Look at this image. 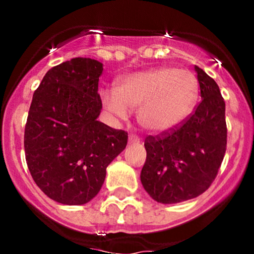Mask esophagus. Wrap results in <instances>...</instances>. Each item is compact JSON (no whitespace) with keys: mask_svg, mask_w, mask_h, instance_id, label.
Masks as SVG:
<instances>
[{"mask_svg":"<svg viewBox=\"0 0 254 254\" xmlns=\"http://www.w3.org/2000/svg\"><path fill=\"white\" fill-rule=\"evenodd\" d=\"M140 142V139L137 136H135V135H130L129 136V143H139Z\"/></svg>","mask_w":254,"mask_h":254,"instance_id":"1","label":"esophagus"}]
</instances>
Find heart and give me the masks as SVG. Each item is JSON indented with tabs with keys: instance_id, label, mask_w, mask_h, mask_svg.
<instances>
[{
	"instance_id": "heart-1",
	"label": "heart",
	"mask_w": 254,
	"mask_h": 254,
	"mask_svg": "<svg viewBox=\"0 0 254 254\" xmlns=\"http://www.w3.org/2000/svg\"><path fill=\"white\" fill-rule=\"evenodd\" d=\"M199 86L189 70L153 67L119 78L114 89L101 92L104 108L119 119L136 111L142 130L163 135L176 130L190 115Z\"/></svg>"
}]
</instances>
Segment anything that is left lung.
I'll return each mask as SVG.
<instances>
[{
  "instance_id": "left-lung-1",
  "label": "left lung",
  "mask_w": 254,
  "mask_h": 254,
  "mask_svg": "<svg viewBox=\"0 0 254 254\" xmlns=\"http://www.w3.org/2000/svg\"><path fill=\"white\" fill-rule=\"evenodd\" d=\"M201 101L171 134L146 137L140 179L157 203L176 204L199 196L217 175L227 142L225 102L216 82L194 66Z\"/></svg>"
}]
</instances>
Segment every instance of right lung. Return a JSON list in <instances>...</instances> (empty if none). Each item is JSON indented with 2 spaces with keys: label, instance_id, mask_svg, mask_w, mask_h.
<instances>
[{
  "label": "right lung",
  "instance_id": "1",
  "mask_svg": "<svg viewBox=\"0 0 254 254\" xmlns=\"http://www.w3.org/2000/svg\"><path fill=\"white\" fill-rule=\"evenodd\" d=\"M103 64L75 58L50 68L33 94L24 131L28 168L37 186L64 205L91 201L127 134L98 122Z\"/></svg>",
  "mask_w": 254,
  "mask_h": 254
}]
</instances>
